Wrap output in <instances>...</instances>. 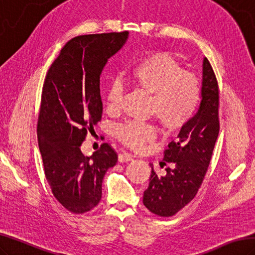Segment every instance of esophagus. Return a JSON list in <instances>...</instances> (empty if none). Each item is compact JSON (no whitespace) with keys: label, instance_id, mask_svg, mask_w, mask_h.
Masks as SVG:
<instances>
[{"label":"esophagus","instance_id":"esophagus-1","mask_svg":"<svg viewBox=\"0 0 255 255\" xmlns=\"http://www.w3.org/2000/svg\"><path fill=\"white\" fill-rule=\"evenodd\" d=\"M118 160H119V162H128V161L133 160V156L128 152H121L118 156Z\"/></svg>","mask_w":255,"mask_h":255}]
</instances>
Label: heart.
I'll return each instance as SVG.
<instances>
[{
  "mask_svg": "<svg viewBox=\"0 0 255 255\" xmlns=\"http://www.w3.org/2000/svg\"><path fill=\"white\" fill-rule=\"evenodd\" d=\"M124 79L151 95L149 111L157 116L167 132L179 131L195 116L201 97L200 82L172 55L164 52L142 55L128 67ZM122 95V85L111 83L106 95L109 113L120 109ZM116 135L122 144L139 150L156 137L157 127L150 122L128 121L118 127Z\"/></svg>",
  "mask_w": 255,
  "mask_h": 255,
  "instance_id": "1",
  "label": "heart"
}]
</instances>
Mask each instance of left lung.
I'll use <instances>...</instances> for the list:
<instances>
[{"label": "left lung", "instance_id": "left-lung-1", "mask_svg": "<svg viewBox=\"0 0 255 255\" xmlns=\"http://www.w3.org/2000/svg\"><path fill=\"white\" fill-rule=\"evenodd\" d=\"M201 103L198 113L164 151L165 175L151 170L142 202L151 213L169 217L194 199L203 182L220 132L219 84L208 58L203 59Z\"/></svg>", "mask_w": 255, "mask_h": 255}]
</instances>
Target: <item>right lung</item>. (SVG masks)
I'll list each match as a JSON object with an SVG mask.
<instances>
[{
    "label": "right lung",
    "mask_w": 255,
    "mask_h": 255,
    "mask_svg": "<svg viewBox=\"0 0 255 255\" xmlns=\"http://www.w3.org/2000/svg\"><path fill=\"white\" fill-rule=\"evenodd\" d=\"M128 35L122 31L73 38L43 84L36 133L45 177L57 201L74 214L97 206L104 176L117 164L118 154L108 142L91 157L84 156L81 145L102 119L101 73Z\"/></svg>",
    "instance_id": "add662e5"
}]
</instances>
